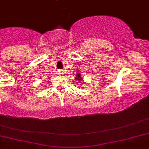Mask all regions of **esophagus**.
<instances>
[{
	"mask_svg": "<svg viewBox=\"0 0 149 149\" xmlns=\"http://www.w3.org/2000/svg\"><path fill=\"white\" fill-rule=\"evenodd\" d=\"M60 72H61V74H62V71H60Z\"/></svg>",
	"mask_w": 149,
	"mask_h": 149,
	"instance_id": "obj_1",
	"label": "esophagus"
}]
</instances>
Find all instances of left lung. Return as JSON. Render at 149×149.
Here are the masks:
<instances>
[{
    "label": "left lung",
    "instance_id": "left-lung-1",
    "mask_svg": "<svg viewBox=\"0 0 149 149\" xmlns=\"http://www.w3.org/2000/svg\"><path fill=\"white\" fill-rule=\"evenodd\" d=\"M75 80H77V81H82V80H83V77H81V74H80V73L76 74Z\"/></svg>",
    "mask_w": 149,
    "mask_h": 149
}]
</instances>
